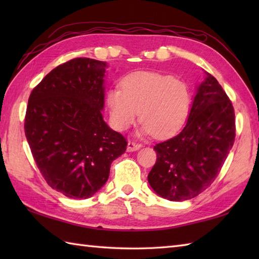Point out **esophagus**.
Masks as SVG:
<instances>
[{
  "label": "esophagus",
  "mask_w": 259,
  "mask_h": 259,
  "mask_svg": "<svg viewBox=\"0 0 259 259\" xmlns=\"http://www.w3.org/2000/svg\"><path fill=\"white\" fill-rule=\"evenodd\" d=\"M142 146L140 144H136V142L133 141H129L128 142V146H126V151L129 152H133V151H137L139 150Z\"/></svg>",
  "instance_id": "obj_1"
}]
</instances>
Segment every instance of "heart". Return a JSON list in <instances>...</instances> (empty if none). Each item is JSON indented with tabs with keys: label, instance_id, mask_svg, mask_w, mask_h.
<instances>
[{
	"label": "heart",
	"instance_id": "obj_1",
	"mask_svg": "<svg viewBox=\"0 0 259 259\" xmlns=\"http://www.w3.org/2000/svg\"><path fill=\"white\" fill-rule=\"evenodd\" d=\"M107 93L110 119L117 130L133 125L139 114V136L168 138L180 130L188 115L190 91L184 81L148 71L130 73ZM141 112L139 113V111Z\"/></svg>",
	"mask_w": 259,
	"mask_h": 259
}]
</instances>
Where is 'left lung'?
Listing matches in <instances>:
<instances>
[{
	"instance_id": "obj_1",
	"label": "left lung",
	"mask_w": 259,
	"mask_h": 259,
	"mask_svg": "<svg viewBox=\"0 0 259 259\" xmlns=\"http://www.w3.org/2000/svg\"><path fill=\"white\" fill-rule=\"evenodd\" d=\"M235 130L232 101L205 71L184 129L153 147L157 161L148 175L151 188L170 201L188 200L206 190L233 148Z\"/></svg>"
}]
</instances>
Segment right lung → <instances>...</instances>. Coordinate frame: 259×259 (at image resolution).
Masks as SVG:
<instances>
[{
  "instance_id": "obj_1",
  "label": "right lung",
  "mask_w": 259,
  "mask_h": 259,
  "mask_svg": "<svg viewBox=\"0 0 259 259\" xmlns=\"http://www.w3.org/2000/svg\"><path fill=\"white\" fill-rule=\"evenodd\" d=\"M108 64L76 58L48 73L31 92L24 130L37 168L51 188L87 199L107 183L126 141L104 122Z\"/></svg>"
}]
</instances>
